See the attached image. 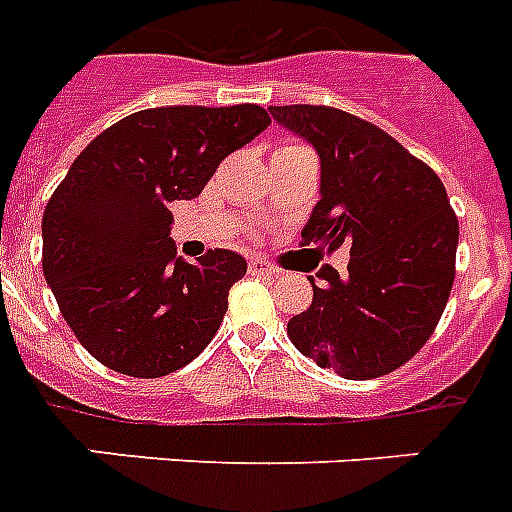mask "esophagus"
Here are the masks:
<instances>
[{"label": "esophagus", "mask_w": 512, "mask_h": 512, "mask_svg": "<svg viewBox=\"0 0 512 512\" xmlns=\"http://www.w3.org/2000/svg\"><path fill=\"white\" fill-rule=\"evenodd\" d=\"M249 273H252V276H276L278 270L270 263H265V260H260V257H252V260H249Z\"/></svg>", "instance_id": "1"}]
</instances>
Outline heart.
Instances as JSON below:
<instances>
[{
    "label": "heart",
    "mask_w": 512,
    "mask_h": 512,
    "mask_svg": "<svg viewBox=\"0 0 512 512\" xmlns=\"http://www.w3.org/2000/svg\"><path fill=\"white\" fill-rule=\"evenodd\" d=\"M284 147H292V144H284Z\"/></svg>",
    "instance_id": "obj_1"
}]
</instances>
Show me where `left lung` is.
<instances>
[{
	"mask_svg": "<svg viewBox=\"0 0 512 512\" xmlns=\"http://www.w3.org/2000/svg\"><path fill=\"white\" fill-rule=\"evenodd\" d=\"M321 157V199L302 247H350L347 273L313 276V305L286 334L302 355L352 381L405 365L450 299L458 218L434 170L368 120L326 105L270 107Z\"/></svg>",
	"mask_w": 512,
	"mask_h": 512,
	"instance_id": "left-lung-1",
	"label": "left lung"
}]
</instances>
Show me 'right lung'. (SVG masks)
Returning a JSON list of instances; mask_svg holds the SVG:
<instances>
[{"label":"right lung","instance_id":"add662e5","mask_svg":"<svg viewBox=\"0 0 512 512\" xmlns=\"http://www.w3.org/2000/svg\"><path fill=\"white\" fill-rule=\"evenodd\" d=\"M268 126L257 105L139 110L91 141L54 189L44 278L83 350L110 371L168 376L210 344L247 260L231 249L176 257L170 202L199 197L220 160Z\"/></svg>","mask_w":512,"mask_h":512}]
</instances>
